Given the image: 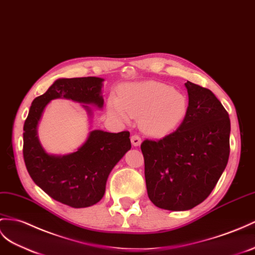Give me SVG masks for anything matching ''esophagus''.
Listing matches in <instances>:
<instances>
[{
  "label": "esophagus",
  "mask_w": 255,
  "mask_h": 255,
  "mask_svg": "<svg viewBox=\"0 0 255 255\" xmlns=\"http://www.w3.org/2000/svg\"><path fill=\"white\" fill-rule=\"evenodd\" d=\"M141 142H142V140L140 138V135H138V134H132L131 135V143H132L133 146H139L141 144Z\"/></svg>",
  "instance_id": "1"
}]
</instances>
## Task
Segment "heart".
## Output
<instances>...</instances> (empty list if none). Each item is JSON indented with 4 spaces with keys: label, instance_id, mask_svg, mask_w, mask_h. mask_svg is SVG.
Here are the masks:
<instances>
[{
    "label": "heart",
    "instance_id": "obj_1",
    "mask_svg": "<svg viewBox=\"0 0 255 255\" xmlns=\"http://www.w3.org/2000/svg\"><path fill=\"white\" fill-rule=\"evenodd\" d=\"M108 109L111 115L124 123L129 122L130 117L140 119L143 131L162 136L183 123L188 112V100L170 85L146 81L123 86L119 98H110Z\"/></svg>",
    "mask_w": 255,
    "mask_h": 255
}]
</instances>
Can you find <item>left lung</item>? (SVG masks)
<instances>
[{
	"mask_svg": "<svg viewBox=\"0 0 255 255\" xmlns=\"http://www.w3.org/2000/svg\"><path fill=\"white\" fill-rule=\"evenodd\" d=\"M188 112L174 132L144 140L141 151L148 198L161 209L184 211L213 191L230 157L231 121L211 90L185 83Z\"/></svg>",
	"mask_w": 255,
	"mask_h": 255,
	"instance_id": "obj_1",
	"label": "left lung"
}]
</instances>
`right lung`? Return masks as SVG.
I'll list each match as a JSON object with an SVG mask.
<instances>
[{
  "label": "right lung",
  "instance_id": "add662e5",
  "mask_svg": "<svg viewBox=\"0 0 255 255\" xmlns=\"http://www.w3.org/2000/svg\"><path fill=\"white\" fill-rule=\"evenodd\" d=\"M100 77H75L57 80L31 104L23 125V159L34 183L51 198L73 208L97 204L106 192L111 170L131 148L129 131L111 133L93 130L87 141L76 152L54 156L44 151L37 138L36 127L47 103L65 98L80 103L103 107Z\"/></svg>",
  "mask_w": 255,
  "mask_h": 255
}]
</instances>
